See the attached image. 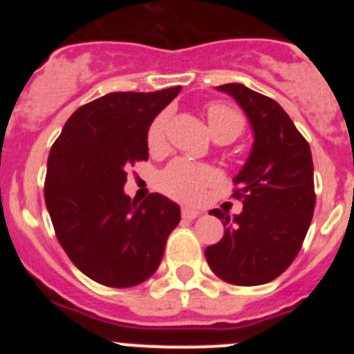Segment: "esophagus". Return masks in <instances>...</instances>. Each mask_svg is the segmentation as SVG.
<instances>
[{
	"mask_svg": "<svg viewBox=\"0 0 354 354\" xmlns=\"http://www.w3.org/2000/svg\"><path fill=\"white\" fill-rule=\"evenodd\" d=\"M198 214H200V211H196V209L183 207V218H184V220H195Z\"/></svg>",
	"mask_w": 354,
	"mask_h": 354,
	"instance_id": "1",
	"label": "esophagus"
}]
</instances>
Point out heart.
Listing matches in <instances>:
<instances>
[{
	"label": "heart",
	"instance_id": "1",
	"mask_svg": "<svg viewBox=\"0 0 354 354\" xmlns=\"http://www.w3.org/2000/svg\"><path fill=\"white\" fill-rule=\"evenodd\" d=\"M170 113H161L150 124L147 145L152 152H161L167 147V129ZM209 129L216 142L230 143L245 131V117L236 108L214 102L207 108ZM218 183V175L211 167L196 165L187 159H175L161 171L158 186L162 193L180 202L196 204L204 198L207 187Z\"/></svg>",
	"mask_w": 354,
	"mask_h": 354
}]
</instances>
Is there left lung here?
Instances as JSON below:
<instances>
[{"label":"left lung","mask_w":354,"mask_h":354,"mask_svg":"<svg viewBox=\"0 0 354 354\" xmlns=\"http://www.w3.org/2000/svg\"><path fill=\"white\" fill-rule=\"evenodd\" d=\"M248 117L253 147L236 175L232 196L241 214H209L227 227L221 241L205 248L216 277L232 286H262L283 273L301 250L315 207L314 162L308 142L283 108L245 84L218 86Z\"/></svg>","instance_id":"1"}]
</instances>
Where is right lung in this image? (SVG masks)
Returning a JSON list of instances; mask_svg holds the SVG:
<instances>
[{"label":"right lung","mask_w":354,"mask_h":354,"mask_svg":"<svg viewBox=\"0 0 354 354\" xmlns=\"http://www.w3.org/2000/svg\"><path fill=\"white\" fill-rule=\"evenodd\" d=\"M180 86L113 92L77 108L48 159L44 196L72 264L106 287H133L159 268L180 221L179 205L159 193L142 204L124 193L126 168L149 159L147 133Z\"/></svg>","instance_id":"right-lung-1"}]
</instances>
